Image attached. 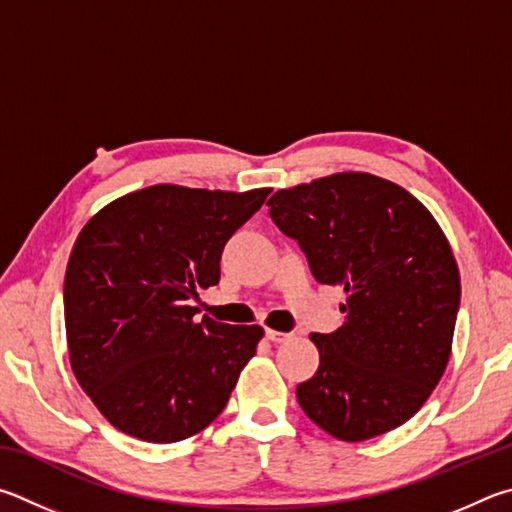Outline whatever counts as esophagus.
Returning <instances> with one entry per match:
<instances>
[{
    "label": "esophagus",
    "instance_id": "obj_1",
    "mask_svg": "<svg viewBox=\"0 0 512 512\" xmlns=\"http://www.w3.org/2000/svg\"><path fill=\"white\" fill-rule=\"evenodd\" d=\"M265 337L270 339V342H274V344H281V342H285V339H290L292 335H290V333H281V330L267 328V330H265Z\"/></svg>",
    "mask_w": 512,
    "mask_h": 512
}]
</instances>
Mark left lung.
<instances>
[{"label": "left lung", "mask_w": 512, "mask_h": 512, "mask_svg": "<svg viewBox=\"0 0 512 512\" xmlns=\"http://www.w3.org/2000/svg\"><path fill=\"white\" fill-rule=\"evenodd\" d=\"M270 215L324 285L346 292V321L312 333L319 369L297 387L312 423L346 443L416 414L450 362L461 276L427 206L371 173H335L276 191Z\"/></svg>", "instance_id": "1"}]
</instances>
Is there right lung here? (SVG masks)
<instances>
[{
  "instance_id": "add662e5",
  "label": "right lung",
  "mask_w": 512,
  "mask_h": 512,
  "mask_svg": "<svg viewBox=\"0 0 512 512\" xmlns=\"http://www.w3.org/2000/svg\"><path fill=\"white\" fill-rule=\"evenodd\" d=\"M272 188H139L80 229L65 274L76 380L119 432L177 443L227 405L265 330L202 317L191 299L220 281V256Z\"/></svg>"
}]
</instances>
